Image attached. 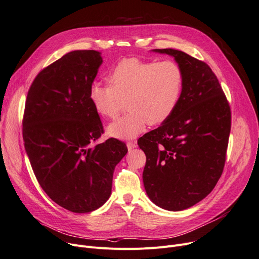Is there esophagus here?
Here are the masks:
<instances>
[{
    "label": "esophagus",
    "instance_id": "1",
    "mask_svg": "<svg viewBox=\"0 0 259 259\" xmlns=\"http://www.w3.org/2000/svg\"><path fill=\"white\" fill-rule=\"evenodd\" d=\"M126 146H127L128 151H132V150H134V149H136V147H137V143L134 142V141H130V142L126 143Z\"/></svg>",
    "mask_w": 259,
    "mask_h": 259
}]
</instances>
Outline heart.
Returning <instances> with one entry per match:
<instances>
[{"label": "heart", "mask_w": 259, "mask_h": 259, "mask_svg": "<svg viewBox=\"0 0 259 259\" xmlns=\"http://www.w3.org/2000/svg\"><path fill=\"white\" fill-rule=\"evenodd\" d=\"M109 85L94 83L90 101L103 118L117 115L121 100H125L127 113L107 126L109 136L133 139L146 125L165 122L180 101L183 71L174 61L153 62L138 58L123 59L109 70Z\"/></svg>", "instance_id": "b5f03b06"}]
</instances>
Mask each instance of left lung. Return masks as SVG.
<instances>
[{
	"label": "left lung",
	"instance_id": "1",
	"mask_svg": "<svg viewBox=\"0 0 259 259\" xmlns=\"http://www.w3.org/2000/svg\"><path fill=\"white\" fill-rule=\"evenodd\" d=\"M173 57L183 71V90L173 113L138 140L146 156L143 184L149 198L167 211L198 203L223 174L231 110L207 64L176 49H153Z\"/></svg>",
	"mask_w": 259,
	"mask_h": 259
}]
</instances>
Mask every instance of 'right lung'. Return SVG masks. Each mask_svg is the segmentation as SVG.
I'll use <instances>...</instances> for the list:
<instances>
[{
    "mask_svg": "<svg viewBox=\"0 0 259 259\" xmlns=\"http://www.w3.org/2000/svg\"><path fill=\"white\" fill-rule=\"evenodd\" d=\"M103 62L97 51H75L44 68L28 91L23 140L36 180L53 201L73 213H89L112 194L124 142L103 134L90 101V88Z\"/></svg>",
    "mask_w": 259,
    "mask_h": 259,
    "instance_id": "add662e5",
    "label": "right lung"
}]
</instances>
